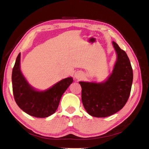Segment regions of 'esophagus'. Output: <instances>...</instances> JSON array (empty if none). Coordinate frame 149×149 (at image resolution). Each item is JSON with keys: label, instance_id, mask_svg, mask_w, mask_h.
<instances>
[{"label": "esophagus", "instance_id": "obj_1", "mask_svg": "<svg viewBox=\"0 0 149 149\" xmlns=\"http://www.w3.org/2000/svg\"><path fill=\"white\" fill-rule=\"evenodd\" d=\"M81 76H82V74H81L80 73H76L74 74V77L76 78V79H81Z\"/></svg>", "mask_w": 149, "mask_h": 149}]
</instances>
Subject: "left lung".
<instances>
[{"instance_id":"obj_1","label":"left lung","mask_w":149,"mask_h":149,"mask_svg":"<svg viewBox=\"0 0 149 149\" xmlns=\"http://www.w3.org/2000/svg\"><path fill=\"white\" fill-rule=\"evenodd\" d=\"M112 45L117 60L111 74L104 82L80 81L81 100L88 113L106 118L120 111L127 102L133 81V71L126 53L116 42Z\"/></svg>"}]
</instances>
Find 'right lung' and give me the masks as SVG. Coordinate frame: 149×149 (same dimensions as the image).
<instances>
[{
	"label": "right lung",
	"instance_id": "add662e5",
	"mask_svg": "<svg viewBox=\"0 0 149 149\" xmlns=\"http://www.w3.org/2000/svg\"><path fill=\"white\" fill-rule=\"evenodd\" d=\"M20 63V53L17 57L12 74L13 93L17 104L26 114L35 118H47L55 113L63 94L73 83V78L62 79L45 91H37L22 74Z\"/></svg>",
	"mask_w": 149,
	"mask_h": 149
}]
</instances>
